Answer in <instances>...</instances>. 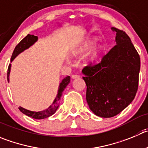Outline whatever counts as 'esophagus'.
<instances>
[{"label":"esophagus","mask_w":148,"mask_h":148,"mask_svg":"<svg viewBox=\"0 0 148 148\" xmlns=\"http://www.w3.org/2000/svg\"><path fill=\"white\" fill-rule=\"evenodd\" d=\"M80 76L79 75H77V74H74V75L71 76V78L72 79H77V78H79Z\"/></svg>","instance_id":"34e87169"}]
</instances>
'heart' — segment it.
Instances as JSON below:
<instances>
[{"mask_svg": "<svg viewBox=\"0 0 148 148\" xmlns=\"http://www.w3.org/2000/svg\"><path fill=\"white\" fill-rule=\"evenodd\" d=\"M96 44V39L95 38H90L88 41L84 42L82 45H81L77 50L74 52V55H77V54H85L88 53V52L90 51V49L93 47V46ZM102 50L101 46H97L93 49L90 55V59L91 60H94L96 58L99 56V54L101 53Z\"/></svg>", "mask_w": 148, "mask_h": 148, "instance_id": "1", "label": "heart"}]
</instances>
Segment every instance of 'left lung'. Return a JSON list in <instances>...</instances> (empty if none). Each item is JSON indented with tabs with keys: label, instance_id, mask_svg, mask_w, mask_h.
Listing matches in <instances>:
<instances>
[{
	"label": "left lung",
	"instance_id": "obj_1",
	"mask_svg": "<svg viewBox=\"0 0 148 148\" xmlns=\"http://www.w3.org/2000/svg\"><path fill=\"white\" fill-rule=\"evenodd\" d=\"M116 32V45L100 63L82 69L87 85L86 100L96 115L112 118L128 107L136 96L140 58L130 38L123 30Z\"/></svg>",
	"mask_w": 148,
	"mask_h": 148
}]
</instances>
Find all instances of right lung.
<instances>
[{
    "mask_svg": "<svg viewBox=\"0 0 148 148\" xmlns=\"http://www.w3.org/2000/svg\"><path fill=\"white\" fill-rule=\"evenodd\" d=\"M38 40V37L34 35H28L26 36L21 41H20L19 44L16 46L14 50L13 53L12 55V58H11V62L13 61L14 59L19 54H20L21 52H23V51L25 50V49H28L30 46H32L34 43ZM10 71H11V64H9V68H8V71H7V79L8 82H9V74H10ZM70 82V77L68 76V77H65L63 79L62 82H60V85H59L58 88V94L56 96V98L54 100L53 103H52V105L49 106L47 110H43V111L40 112H33L30 111V110H27L26 109L23 108V107H19V110H20V112L23 113V114H26L28 117L30 118H34V119H44V118H47L49 116L52 115L54 113L56 112V110H58L59 107V101L60 100V98H61L62 94H63V92L65 88H66L69 83Z\"/></svg>",
    "mask_w": 148,
    "mask_h": 148,
    "instance_id": "add662e5",
    "label": "right lung"
}]
</instances>
